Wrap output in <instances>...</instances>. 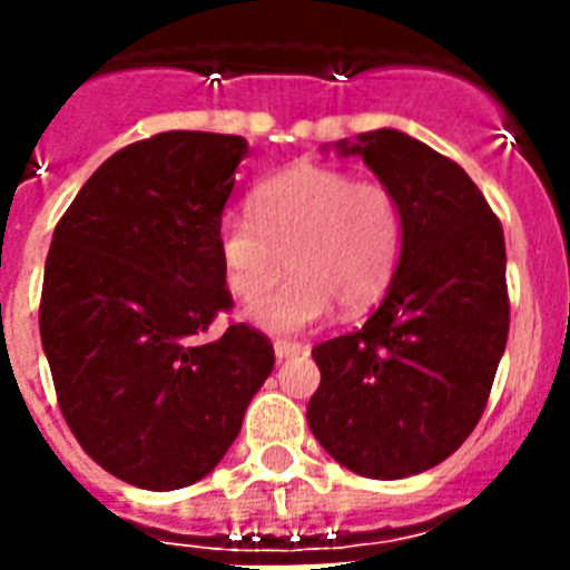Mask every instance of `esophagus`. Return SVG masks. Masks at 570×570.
Masks as SVG:
<instances>
[{"label": "esophagus", "mask_w": 570, "mask_h": 570, "mask_svg": "<svg viewBox=\"0 0 570 570\" xmlns=\"http://www.w3.org/2000/svg\"><path fill=\"white\" fill-rule=\"evenodd\" d=\"M302 352H304V346H302V343H295V340H275L277 361H284V357L302 355Z\"/></svg>", "instance_id": "obj_1"}]
</instances>
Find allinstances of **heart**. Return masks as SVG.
<instances>
[{
    "instance_id": "obj_1",
    "label": "heart",
    "mask_w": 570,
    "mask_h": 570,
    "mask_svg": "<svg viewBox=\"0 0 570 570\" xmlns=\"http://www.w3.org/2000/svg\"><path fill=\"white\" fill-rule=\"evenodd\" d=\"M250 213L218 222V259L242 302H258L291 266L294 277L250 311L263 328H311L334 304L364 311L396 272L405 218L387 183L298 163L250 191Z\"/></svg>"
}]
</instances>
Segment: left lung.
Here are the masks:
<instances>
[{"label": "left lung", "mask_w": 570, "mask_h": 570, "mask_svg": "<svg viewBox=\"0 0 570 570\" xmlns=\"http://www.w3.org/2000/svg\"><path fill=\"white\" fill-rule=\"evenodd\" d=\"M337 147L396 191L405 233L364 328L313 346L307 423L357 476H414L468 441L491 396L509 337L503 224L459 163L399 129Z\"/></svg>", "instance_id": "obj_1"}]
</instances>
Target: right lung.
Returning a JSON list of instances; mask_svg holds the SVG:
<instances>
[{
    "label": "right lung",
    "mask_w": 570,
    "mask_h": 570,
    "mask_svg": "<svg viewBox=\"0 0 570 570\" xmlns=\"http://www.w3.org/2000/svg\"><path fill=\"white\" fill-rule=\"evenodd\" d=\"M248 145L171 129L124 147L56 224L40 343L58 407L88 455L147 491L204 479L275 366L266 334L230 322L218 222Z\"/></svg>",
    "instance_id": "1"
}]
</instances>
